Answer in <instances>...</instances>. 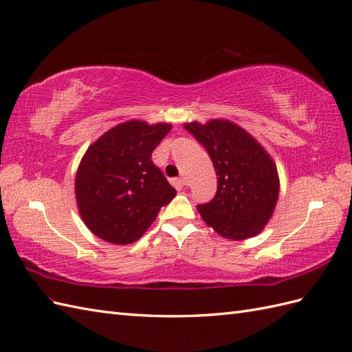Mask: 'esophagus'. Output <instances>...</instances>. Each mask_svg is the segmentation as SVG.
<instances>
[{"label":"esophagus","instance_id":"34e87169","mask_svg":"<svg viewBox=\"0 0 352 352\" xmlns=\"http://www.w3.org/2000/svg\"><path fill=\"white\" fill-rule=\"evenodd\" d=\"M171 185H173L176 190H182V188L186 185L185 184V181L182 177H175V179H171Z\"/></svg>","mask_w":352,"mask_h":352}]
</instances>
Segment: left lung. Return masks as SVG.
<instances>
[{"instance_id":"8db88e82","label":"left lung","mask_w":352,"mask_h":352,"mask_svg":"<svg viewBox=\"0 0 352 352\" xmlns=\"http://www.w3.org/2000/svg\"><path fill=\"white\" fill-rule=\"evenodd\" d=\"M184 125L208 151L218 176L215 197L197 206L206 224L233 241L258 234L278 201L275 162L250 133L226 119Z\"/></svg>"}]
</instances>
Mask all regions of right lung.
<instances>
[{"instance_id":"obj_1","label":"right lung","mask_w":352,"mask_h":352,"mask_svg":"<svg viewBox=\"0 0 352 352\" xmlns=\"http://www.w3.org/2000/svg\"><path fill=\"white\" fill-rule=\"evenodd\" d=\"M170 124L126 121L92 143L76 173L80 217L97 237L115 245L144 234L176 190L151 157Z\"/></svg>"}]
</instances>
